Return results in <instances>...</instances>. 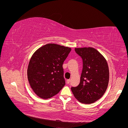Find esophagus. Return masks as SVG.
<instances>
[{
    "instance_id": "esophagus-1",
    "label": "esophagus",
    "mask_w": 128,
    "mask_h": 128,
    "mask_svg": "<svg viewBox=\"0 0 128 128\" xmlns=\"http://www.w3.org/2000/svg\"><path fill=\"white\" fill-rule=\"evenodd\" d=\"M70 82V80H67V84H69Z\"/></svg>"
}]
</instances>
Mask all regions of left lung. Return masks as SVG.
<instances>
[{"label":"left lung","mask_w":128,"mask_h":128,"mask_svg":"<svg viewBox=\"0 0 128 128\" xmlns=\"http://www.w3.org/2000/svg\"><path fill=\"white\" fill-rule=\"evenodd\" d=\"M77 54L82 58L83 70L80 83L71 90L80 102L90 104L101 98L109 82L110 72L104 56L93 48H75Z\"/></svg>","instance_id":"1"}]
</instances>
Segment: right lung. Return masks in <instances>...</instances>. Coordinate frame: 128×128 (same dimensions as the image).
Instances as JSON below:
<instances>
[{"label":"right lung","instance_id":"1","mask_svg":"<svg viewBox=\"0 0 128 128\" xmlns=\"http://www.w3.org/2000/svg\"><path fill=\"white\" fill-rule=\"evenodd\" d=\"M71 50L56 44H48L33 54L27 76L31 88L39 97L51 98L65 86L62 65Z\"/></svg>","mask_w":128,"mask_h":128}]
</instances>
